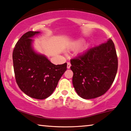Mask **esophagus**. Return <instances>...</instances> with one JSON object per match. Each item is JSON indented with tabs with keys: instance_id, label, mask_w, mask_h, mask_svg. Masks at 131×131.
<instances>
[{
	"instance_id": "1",
	"label": "esophagus",
	"mask_w": 131,
	"mask_h": 131,
	"mask_svg": "<svg viewBox=\"0 0 131 131\" xmlns=\"http://www.w3.org/2000/svg\"><path fill=\"white\" fill-rule=\"evenodd\" d=\"M71 67V64L70 62H67V69H70Z\"/></svg>"
}]
</instances>
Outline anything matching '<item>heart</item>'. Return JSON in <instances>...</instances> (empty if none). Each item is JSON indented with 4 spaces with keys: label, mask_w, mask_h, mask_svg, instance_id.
Here are the masks:
<instances>
[{
    "label": "heart",
    "mask_w": 131,
    "mask_h": 131,
    "mask_svg": "<svg viewBox=\"0 0 131 131\" xmlns=\"http://www.w3.org/2000/svg\"><path fill=\"white\" fill-rule=\"evenodd\" d=\"M77 45H78V43H73V44L71 45V47H74V46H77Z\"/></svg>",
    "instance_id": "1"
}]
</instances>
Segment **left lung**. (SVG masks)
I'll return each instance as SVG.
<instances>
[{
    "instance_id": "obj_1",
    "label": "left lung",
    "mask_w": 131,
    "mask_h": 131,
    "mask_svg": "<svg viewBox=\"0 0 131 131\" xmlns=\"http://www.w3.org/2000/svg\"><path fill=\"white\" fill-rule=\"evenodd\" d=\"M73 85L84 99L103 95L110 89L117 71L118 60L111 39L71 59Z\"/></svg>"
}]
</instances>
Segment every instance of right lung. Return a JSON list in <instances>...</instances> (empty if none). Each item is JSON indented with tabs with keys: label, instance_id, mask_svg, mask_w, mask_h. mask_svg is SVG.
I'll use <instances>...</instances> for the list:
<instances>
[{
	"label": "right lung",
	"instance_id": "obj_1",
	"mask_svg": "<svg viewBox=\"0 0 131 131\" xmlns=\"http://www.w3.org/2000/svg\"><path fill=\"white\" fill-rule=\"evenodd\" d=\"M39 31H30L19 39L12 53L14 73L19 89L30 97L43 100L52 94L67 70V63L55 65L36 53L31 39Z\"/></svg>",
	"mask_w": 131,
	"mask_h": 131
}]
</instances>
